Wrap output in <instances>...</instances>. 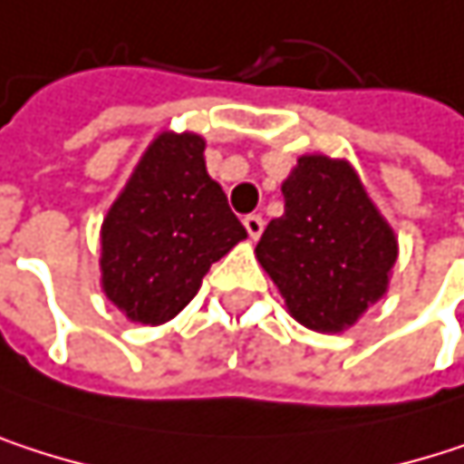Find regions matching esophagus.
<instances>
[{
	"instance_id": "esophagus-1",
	"label": "esophagus",
	"mask_w": 464,
	"mask_h": 464,
	"mask_svg": "<svg viewBox=\"0 0 464 464\" xmlns=\"http://www.w3.org/2000/svg\"><path fill=\"white\" fill-rule=\"evenodd\" d=\"M243 227H246V232H248L251 240H256V237L265 232V221H262V216H256V213L246 216V218H243Z\"/></svg>"
}]
</instances>
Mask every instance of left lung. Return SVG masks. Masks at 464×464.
<instances>
[{"label":"left lung","instance_id":"obj_1","mask_svg":"<svg viewBox=\"0 0 464 464\" xmlns=\"http://www.w3.org/2000/svg\"><path fill=\"white\" fill-rule=\"evenodd\" d=\"M281 191L284 216L262 232L256 259L303 327L343 333L386 295L397 235L346 159L305 153Z\"/></svg>","mask_w":464,"mask_h":464}]
</instances>
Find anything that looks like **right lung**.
<instances>
[{"instance_id":"add662e5","label":"right lung","mask_w":464,"mask_h":464,"mask_svg":"<svg viewBox=\"0 0 464 464\" xmlns=\"http://www.w3.org/2000/svg\"><path fill=\"white\" fill-rule=\"evenodd\" d=\"M246 237L208 175L205 140L161 131L102 221V292L129 322L164 324L194 300L210 265Z\"/></svg>"}]
</instances>
